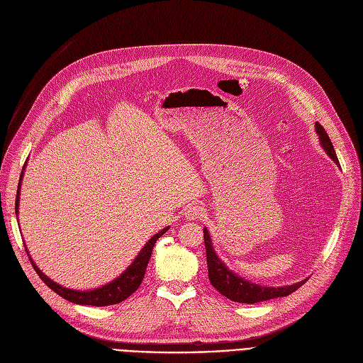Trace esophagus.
<instances>
[{"label": "esophagus", "instance_id": "obj_1", "mask_svg": "<svg viewBox=\"0 0 363 363\" xmlns=\"http://www.w3.org/2000/svg\"><path fill=\"white\" fill-rule=\"evenodd\" d=\"M184 215L187 219L195 220V219H201L204 215V208L198 204H192V206H187L184 208Z\"/></svg>", "mask_w": 363, "mask_h": 363}]
</instances>
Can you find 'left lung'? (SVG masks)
<instances>
[{
    "label": "left lung",
    "mask_w": 363,
    "mask_h": 363,
    "mask_svg": "<svg viewBox=\"0 0 363 363\" xmlns=\"http://www.w3.org/2000/svg\"><path fill=\"white\" fill-rule=\"evenodd\" d=\"M315 130L320 135V143L323 148L326 150V153L338 164V157H336L335 148L332 145V141L329 138L328 132L317 121ZM204 243H206V255H207V267H208V279L210 284L225 297L231 298L234 302L239 303H257L270 301V298L284 297L294 293L297 289L305 284V281L297 282L289 286H278V289H270V286H261L245 281L243 278L237 277L228 267L223 266V262L219 259L216 252L211 247V240L208 231L204 228Z\"/></svg>",
    "instance_id": "left-lung-1"
}]
</instances>
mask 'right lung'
Returning <instances> with one entry per match:
<instances>
[{"label":"right lung","instance_id":"add662e5","mask_svg":"<svg viewBox=\"0 0 363 363\" xmlns=\"http://www.w3.org/2000/svg\"><path fill=\"white\" fill-rule=\"evenodd\" d=\"M22 179V174H21ZM19 187L21 183L18 186V194H16V208H18V199H19ZM168 228H164L162 231H159L156 235H153L152 239L147 242V245L143 247V251L140 252V255L135 258V261L129 266V269L124 272L120 278H117L116 281H112L111 284L101 286V289L96 290H90V291H74V290H69L61 286L58 284H55L54 281L49 279L46 274H43L39 267L34 264V261L30 258L31 266L34 267V270L39 274V278L51 289L52 291H55L57 294H60L61 297H65L66 301L72 302V303H78V305H91V306H108V305H116L120 303L123 301H126L129 296H132L136 290L140 289V285L144 279V274L148 266L150 257H152L153 247L156 240L162 234H165ZM27 251V247H25ZM28 254V251H27Z\"/></svg>","mask_w":363,"mask_h":363}]
</instances>
